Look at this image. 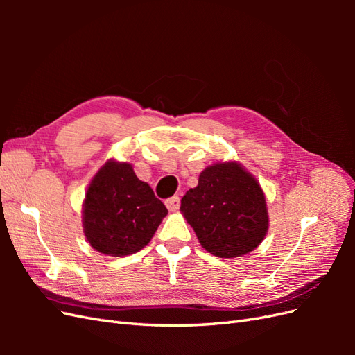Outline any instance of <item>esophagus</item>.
I'll return each mask as SVG.
<instances>
[{"label":"esophagus","instance_id":"34e87169","mask_svg":"<svg viewBox=\"0 0 355 355\" xmlns=\"http://www.w3.org/2000/svg\"><path fill=\"white\" fill-rule=\"evenodd\" d=\"M166 206H167V209H168L170 211H175V210H178V209H179V206H180V198H179L178 196L167 198V200H166Z\"/></svg>","mask_w":355,"mask_h":355}]
</instances>
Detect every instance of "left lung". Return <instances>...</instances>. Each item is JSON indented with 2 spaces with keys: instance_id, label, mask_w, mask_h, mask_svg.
Instances as JSON below:
<instances>
[{
  "instance_id": "8db88e82",
  "label": "left lung",
  "mask_w": 355,
  "mask_h": 355,
  "mask_svg": "<svg viewBox=\"0 0 355 355\" xmlns=\"http://www.w3.org/2000/svg\"><path fill=\"white\" fill-rule=\"evenodd\" d=\"M180 210L209 253L237 257L256 249L268 231L263 192L237 163L207 167L187 191Z\"/></svg>"
}]
</instances>
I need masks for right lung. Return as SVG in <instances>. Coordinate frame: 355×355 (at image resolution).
Returning a JSON list of instances; mask_svg holds the SVG:
<instances>
[{"label": "right lung", "mask_w": 355, "mask_h": 355, "mask_svg": "<svg viewBox=\"0 0 355 355\" xmlns=\"http://www.w3.org/2000/svg\"><path fill=\"white\" fill-rule=\"evenodd\" d=\"M167 214L130 164L108 161L89 185L84 200V232L93 249L110 256L136 253L151 241Z\"/></svg>", "instance_id": "obj_1"}]
</instances>
